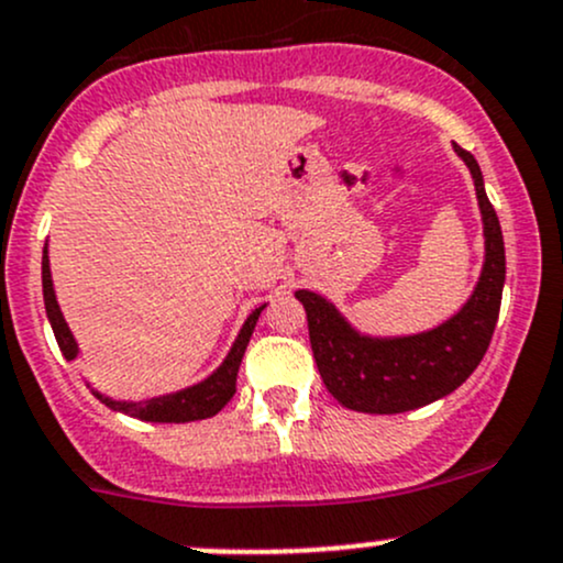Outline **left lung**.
I'll use <instances>...</instances> for the list:
<instances>
[{
  "mask_svg": "<svg viewBox=\"0 0 563 563\" xmlns=\"http://www.w3.org/2000/svg\"><path fill=\"white\" fill-rule=\"evenodd\" d=\"M453 151L475 180L485 236L481 280L455 316L416 334H366L331 299L297 291L323 386L347 410L396 416L431 405L453 394L488 351L505 288V240L475 156L455 142Z\"/></svg>",
  "mask_w": 563,
  "mask_h": 563,
  "instance_id": "left-lung-1",
  "label": "left lung"
}]
</instances>
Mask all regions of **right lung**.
Segmentation results:
<instances>
[{"label":"right lung","instance_id":"right-lung-1","mask_svg":"<svg viewBox=\"0 0 563 563\" xmlns=\"http://www.w3.org/2000/svg\"><path fill=\"white\" fill-rule=\"evenodd\" d=\"M43 299H45V312L47 321H51L53 334H56L58 347H62L64 358L75 361L80 356V345L75 340L73 329L69 323L64 321V312L58 307L56 299V288H53V277H51V258H47V245L43 247ZM266 305L256 307L251 316L245 318L242 323L240 334L234 336L232 347H229L227 358L205 377V380L194 383V386H186L180 390H169V394H158V396H147V399H112V396L102 394L86 380V386L91 388V394L97 396L102 405H108L110 410L123 412V416L140 418V421H151V423H191V421H205V418H212L216 412H221L227 407V401L234 396V386H236V372H240L242 356H245V347L251 342L253 329H256L258 316H262Z\"/></svg>","mask_w":563,"mask_h":563}]
</instances>
